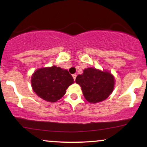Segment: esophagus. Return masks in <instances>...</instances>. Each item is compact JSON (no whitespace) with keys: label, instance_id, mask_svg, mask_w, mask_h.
<instances>
[{"label":"esophagus","instance_id":"34e87169","mask_svg":"<svg viewBox=\"0 0 147 147\" xmlns=\"http://www.w3.org/2000/svg\"><path fill=\"white\" fill-rule=\"evenodd\" d=\"M72 77H73L74 80H75L76 77H77V75H76V74H73V75H72Z\"/></svg>","mask_w":147,"mask_h":147}]
</instances>
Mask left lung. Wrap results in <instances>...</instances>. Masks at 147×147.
<instances>
[{"label": "left lung", "mask_w": 147, "mask_h": 147, "mask_svg": "<svg viewBox=\"0 0 147 147\" xmlns=\"http://www.w3.org/2000/svg\"><path fill=\"white\" fill-rule=\"evenodd\" d=\"M75 82L82 88L85 99L91 104L105 100L115 87V77L111 72L95 68L84 69L83 73L77 76Z\"/></svg>", "instance_id": "obj_1"}]
</instances>
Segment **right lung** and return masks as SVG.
I'll list each match as a JSON object with an SVG mask.
<instances>
[{
	"mask_svg": "<svg viewBox=\"0 0 147 147\" xmlns=\"http://www.w3.org/2000/svg\"><path fill=\"white\" fill-rule=\"evenodd\" d=\"M73 83L74 79L68 70L55 65L37 69L31 77L34 92L48 102L60 99Z\"/></svg>",
	"mask_w": 147,
	"mask_h": 147,
	"instance_id": "add662e5",
	"label": "right lung"
}]
</instances>
